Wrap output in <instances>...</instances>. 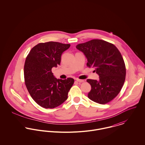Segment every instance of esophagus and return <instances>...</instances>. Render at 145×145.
<instances>
[{"instance_id":"esophagus-1","label":"esophagus","mask_w":145,"mask_h":145,"mask_svg":"<svg viewBox=\"0 0 145 145\" xmlns=\"http://www.w3.org/2000/svg\"><path fill=\"white\" fill-rule=\"evenodd\" d=\"M76 82H78L79 83H83L84 82V80H81V79H76Z\"/></svg>"}]
</instances>
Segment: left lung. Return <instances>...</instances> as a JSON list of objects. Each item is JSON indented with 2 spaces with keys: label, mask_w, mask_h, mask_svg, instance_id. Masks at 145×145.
Masks as SVG:
<instances>
[{
  "label": "left lung",
  "mask_w": 145,
  "mask_h": 145,
  "mask_svg": "<svg viewBox=\"0 0 145 145\" xmlns=\"http://www.w3.org/2000/svg\"><path fill=\"white\" fill-rule=\"evenodd\" d=\"M76 47L86 57L87 66L94 67L99 76L98 81L87 79L91 86L88 98L97 103H108L120 93L125 81V66L121 52L113 44L98 39Z\"/></svg>",
  "instance_id": "left-lung-1"
}]
</instances>
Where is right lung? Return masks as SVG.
<instances>
[{"mask_svg": "<svg viewBox=\"0 0 145 145\" xmlns=\"http://www.w3.org/2000/svg\"><path fill=\"white\" fill-rule=\"evenodd\" d=\"M70 44L57 42L40 43L27 55L24 66L26 88L32 99L42 107L56 108L63 103L74 83L72 78L57 79L52 68L60 64L62 52Z\"/></svg>", "mask_w": 145, "mask_h": 145, "instance_id": "right-lung-1", "label": "right lung"}]
</instances>
